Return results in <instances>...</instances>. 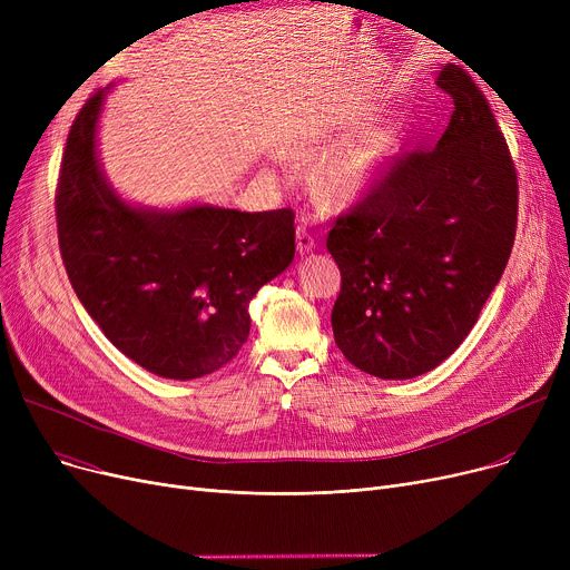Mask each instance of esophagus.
Wrapping results in <instances>:
<instances>
[{
  "instance_id": "34e87169",
  "label": "esophagus",
  "mask_w": 570,
  "mask_h": 570,
  "mask_svg": "<svg viewBox=\"0 0 570 570\" xmlns=\"http://www.w3.org/2000/svg\"><path fill=\"white\" fill-rule=\"evenodd\" d=\"M295 245H297V252H301V254H309L314 249V237L307 233L305 226H297Z\"/></svg>"
}]
</instances>
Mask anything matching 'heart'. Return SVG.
Listing matches in <instances>:
<instances>
[{
    "instance_id": "1",
    "label": "heart",
    "mask_w": 570,
    "mask_h": 570,
    "mask_svg": "<svg viewBox=\"0 0 570 570\" xmlns=\"http://www.w3.org/2000/svg\"><path fill=\"white\" fill-rule=\"evenodd\" d=\"M331 140V129L318 122H307L286 138V153L293 159H307L321 155ZM395 155L397 145L391 136H367L325 157L316 168V185L325 196L335 200H355L379 183L385 168L393 164ZM279 164L286 166L284 159H279Z\"/></svg>"
}]
</instances>
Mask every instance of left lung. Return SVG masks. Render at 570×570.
I'll use <instances>...</instances> for the list:
<instances>
[{"label":"left lung","instance_id":"8db88e82","mask_svg":"<svg viewBox=\"0 0 570 570\" xmlns=\"http://www.w3.org/2000/svg\"><path fill=\"white\" fill-rule=\"evenodd\" d=\"M436 85L455 106L443 136L397 155L325 239L342 273L335 342L379 379L441 365L471 333L515 243L518 173L494 112L455 65Z\"/></svg>","mask_w":570,"mask_h":570}]
</instances>
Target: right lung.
Returning a JSON list of instances; mask_svg holds the SVG:
<instances>
[{
	"mask_svg": "<svg viewBox=\"0 0 570 570\" xmlns=\"http://www.w3.org/2000/svg\"><path fill=\"white\" fill-rule=\"evenodd\" d=\"M99 89L76 115L59 168V254L87 314L134 363L189 381L230 363L249 337V303L295 256V213L191 205L131 207L97 159Z\"/></svg>",
	"mask_w": 570,
	"mask_h": 570,
	"instance_id": "obj_1",
	"label": "right lung"
}]
</instances>
